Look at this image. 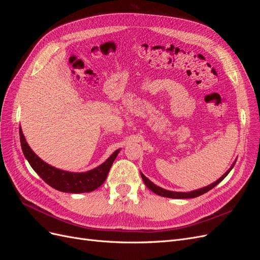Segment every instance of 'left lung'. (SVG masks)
<instances>
[{"label":"left lung","mask_w":260,"mask_h":260,"mask_svg":"<svg viewBox=\"0 0 260 260\" xmlns=\"http://www.w3.org/2000/svg\"><path fill=\"white\" fill-rule=\"evenodd\" d=\"M235 161H237V159L234 160V162L231 165V167L225 171V174H223V176L220 177L217 181H215V182H212L211 184L207 185V186H204V187H201V188H198V190H194V191H191V192H175V191H169V190H166V188H162L158 185L154 184L151 180L147 179L142 172H141V177H142L143 181L145 185L151 190L152 192H154L155 194L157 195H160V196H164V198H169V199H193V198H198V196L200 195H203L205 194L206 192H208L209 190H211L212 187H215L219 182H221V181L228 176V174L232 170V168L234 167L235 165Z\"/></svg>","instance_id":"obj_1"}]
</instances>
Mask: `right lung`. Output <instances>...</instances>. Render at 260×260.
I'll return each mask as SVG.
<instances>
[{
  "instance_id": "obj_1",
  "label": "right lung",
  "mask_w": 260,
  "mask_h": 260,
  "mask_svg": "<svg viewBox=\"0 0 260 260\" xmlns=\"http://www.w3.org/2000/svg\"><path fill=\"white\" fill-rule=\"evenodd\" d=\"M19 136L22 153L30 166L49 185L54 187L55 190L65 193H85L96 190L104 183L109 169H111L118 153L120 152V148L116 149L103 164H101L96 168L85 172H70L55 168L43 161L28 145L20 127Z\"/></svg>"
}]
</instances>
